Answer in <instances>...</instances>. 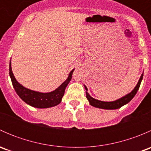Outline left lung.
Here are the masks:
<instances>
[{"label": "left lung", "mask_w": 151, "mask_h": 151, "mask_svg": "<svg viewBox=\"0 0 151 151\" xmlns=\"http://www.w3.org/2000/svg\"><path fill=\"white\" fill-rule=\"evenodd\" d=\"M143 78V73L142 74L140 78H139V81H138L137 84L135 88L131 91L129 93L126 94L124 96L121 97L119 99H117L115 101H99V100H97L96 99L93 98L90 96V94L88 93V88L87 87L84 85L85 90H86V98L88 99V101H89L90 104L91 106H94V107L100 108V109H119L121 106H123V105L128 104L132 99L134 97V96L136 95L137 92L139 90V86H140L142 80Z\"/></svg>", "instance_id": "1"}]
</instances>
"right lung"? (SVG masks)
Instances as JSON below:
<instances>
[{"label":"right lung","instance_id":"right-lung-1","mask_svg":"<svg viewBox=\"0 0 151 151\" xmlns=\"http://www.w3.org/2000/svg\"><path fill=\"white\" fill-rule=\"evenodd\" d=\"M74 71V68L69 73L68 78L55 91L50 93H41L25 88L20 83H18L12 72L11 60L9 63V76L12 80V85L17 95L26 104L33 107L41 108V109L52 107L60 104L64 95L65 89L71 81Z\"/></svg>","mask_w":151,"mask_h":151}]
</instances>
